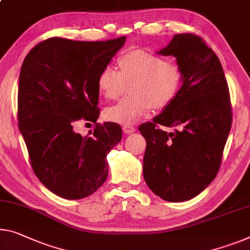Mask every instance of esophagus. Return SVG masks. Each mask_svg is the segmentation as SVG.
Segmentation results:
<instances>
[{
    "instance_id": "obj_1",
    "label": "esophagus",
    "mask_w": 250,
    "mask_h": 250,
    "mask_svg": "<svg viewBox=\"0 0 250 250\" xmlns=\"http://www.w3.org/2000/svg\"><path fill=\"white\" fill-rule=\"evenodd\" d=\"M136 130V128L134 127L133 125H123V132L125 134H132Z\"/></svg>"
}]
</instances>
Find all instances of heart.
Wrapping results in <instances>:
<instances>
[{
  "label": "heart",
  "mask_w": 250,
  "mask_h": 250,
  "mask_svg": "<svg viewBox=\"0 0 250 250\" xmlns=\"http://www.w3.org/2000/svg\"><path fill=\"white\" fill-rule=\"evenodd\" d=\"M117 63L120 71L106 66L98 74L99 93L107 99H116L130 83V95L105 110L107 121L132 125L147 115L152 107L167 108L181 90L182 69L164 57L144 50H129L118 56Z\"/></svg>",
  "instance_id": "b5f03b06"
}]
</instances>
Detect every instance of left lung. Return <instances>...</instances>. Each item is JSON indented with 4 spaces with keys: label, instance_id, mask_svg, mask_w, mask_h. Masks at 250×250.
Masks as SVG:
<instances>
[{
    "label": "left lung",
    "instance_id": "obj_1",
    "mask_svg": "<svg viewBox=\"0 0 250 250\" xmlns=\"http://www.w3.org/2000/svg\"><path fill=\"white\" fill-rule=\"evenodd\" d=\"M160 55L173 56L183 83L175 101L138 130L146 140L144 180L165 201L194 198L216 178L232 123V107L220 60L206 41L175 34ZM162 125L173 127L167 133Z\"/></svg>",
    "mask_w": 250,
    "mask_h": 250
}]
</instances>
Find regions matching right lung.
I'll return each instance as SVG.
<instances>
[{
    "instance_id": "right-lung-1",
    "label": "right lung",
    "mask_w": 250,
    "mask_h": 250,
    "mask_svg": "<svg viewBox=\"0 0 250 250\" xmlns=\"http://www.w3.org/2000/svg\"><path fill=\"white\" fill-rule=\"evenodd\" d=\"M49 38L26 55L19 77V128L30 163L45 188L76 200L93 194L108 175L106 156L122 140L116 123H97V77L125 43ZM95 124L90 136L73 130L79 120Z\"/></svg>"
}]
</instances>
